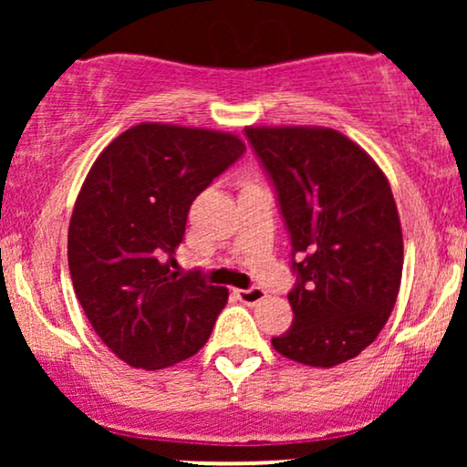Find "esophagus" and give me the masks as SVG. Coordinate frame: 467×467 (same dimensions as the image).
Returning <instances> with one entry per match:
<instances>
[{
	"label": "esophagus",
	"mask_w": 467,
	"mask_h": 467,
	"mask_svg": "<svg viewBox=\"0 0 467 467\" xmlns=\"http://www.w3.org/2000/svg\"><path fill=\"white\" fill-rule=\"evenodd\" d=\"M237 298L244 305H256L265 298V289L261 287H250V289H237Z\"/></svg>",
	"instance_id": "esophagus-1"
}]
</instances>
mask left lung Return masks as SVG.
Masks as SVG:
<instances>
[{"instance_id": "left-lung-1", "label": "left lung", "mask_w": 467, "mask_h": 467, "mask_svg": "<svg viewBox=\"0 0 467 467\" xmlns=\"http://www.w3.org/2000/svg\"><path fill=\"white\" fill-rule=\"evenodd\" d=\"M275 186L296 275L281 356L336 367L362 353L398 301L404 241L389 180L364 149L325 127H245Z\"/></svg>"}]
</instances>
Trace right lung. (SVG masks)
Masks as SVG:
<instances>
[{
  "mask_svg": "<svg viewBox=\"0 0 467 467\" xmlns=\"http://www.w3.org/2000/svg\"><path fill=\"white\" fill-rule=\"evenodd\" d=\"M233 133L142 122L99 155L67 233L72 285L100 340L138 368L203 347L228 289L175 272L191 203L244 155Z\"/></svg>",
  "mask_w": 467,
  "mask_h": 467,
  "instance_id": "right-lung-1",
  "label": "right lung"
}]
</instances>
